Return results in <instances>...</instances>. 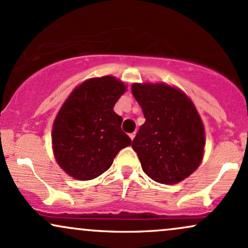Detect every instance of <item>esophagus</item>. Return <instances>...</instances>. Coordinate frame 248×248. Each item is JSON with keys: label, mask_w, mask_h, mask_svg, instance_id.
<instances>
[{"label": "esophagus", "mask_w": 248, "mask_h": 248, "mask_svg": "<svg viewBox=\"0 0 248 248\" xmlns=\"http://www.w3.org/2000/svg\"><path fill=\"white\" fill-rule=\"evenodd\" d=\"M135 135H136V132H133V133H130L129 134V138H130V140H134V138H135Z\"/></svg>", "instance_id": "1"}]
</instances>
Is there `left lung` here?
<instances>
[{"instance_id":"1","label":"left lung","mask_w":248,"mask_h":248,"mask_svg":"<svg viewBox=\"0 0 248 248\" xmlns=\"http://www.w3.org/2000/svg\"><path fill=\"white\" fill-rule=\"evenodd\" d=\"M132 92L146 118L132 143L143 171L162 184L189 177L201 164L205 146L193 102L166 84H133Z\"/></svg>"}]
</instances>
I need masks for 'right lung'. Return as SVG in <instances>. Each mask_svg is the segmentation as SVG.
Instances as JSON below:
<instances>
[{
	"label": "right lung",
	"instance_id": "add662e5",
	"mask_svg": "<svg viewBox=\"0 0 248 248\" xmlns=\"http://www.w3.org/2000/svg\"><path fill=\"white\" fill-rule=\"evenodd\" d=\"M124 92V82L105 76L84 81L64 102L51 136L57 163L71 177H98L122 148L132 144L121 129L122 118L113 110Z\"/></svg>",
	"mask_w": 248,
	"mask_h": 248
}]
</instances>
